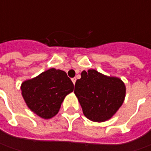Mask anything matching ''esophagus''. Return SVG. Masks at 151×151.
Wrapping results in <instances>:
<instances>
[{
	"label": "esophagus",
	"instance_id": "34e87169",
	"mask_svg": "<svg viewBox=\"0 0 151 151\" xmlns=\"http://www.w3.org/2000/svg\"><path fill=\"white\" fill-rule=\"evenodd\" d=\"M72 80V82L74 83V85H75V83H76V78H72L71 79Z\"/></svg>",
	"mask_w": 151,
	"mask_h": 151
}]
</instances>
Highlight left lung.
Segmentation results:
<instances>
[{
	"label": "left lung",
	"instance_id": "1",
	"mask_svg": "<svg viewBox=\"0 0 151 151\" xmlns=\"http://www.w3.org/2000/svg\"><path fill=\"white\" fill-rule=\"evenodd\" d=\"M81 76L74 92L85 116L93 122L111 119L124 101V83L121 79L107 76L95 70H83Z\"/></svg>",
	"mask_w": 151,
	"mask_h": 151
}]
</instances>
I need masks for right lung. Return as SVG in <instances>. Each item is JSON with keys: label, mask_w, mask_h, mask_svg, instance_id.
Returning <instances> with one entry per match:
<instances>
[{"label": "right lung", "mask_w": 151, "mask_h": 151, "mask_svg": "<svg viewBox=\"0 0 151 151\" xmlns=\"http://www.w3.org/2000/svg\"><path fill=\"white\" fill-rule=\"evenodd\" d=\"M21 90L30 110L49 119L58 113L65 96L74 90V85L65 71L52 68L22 82Z\"/></svg>", "instance_id": "right-lung-1"}]
</instances>
